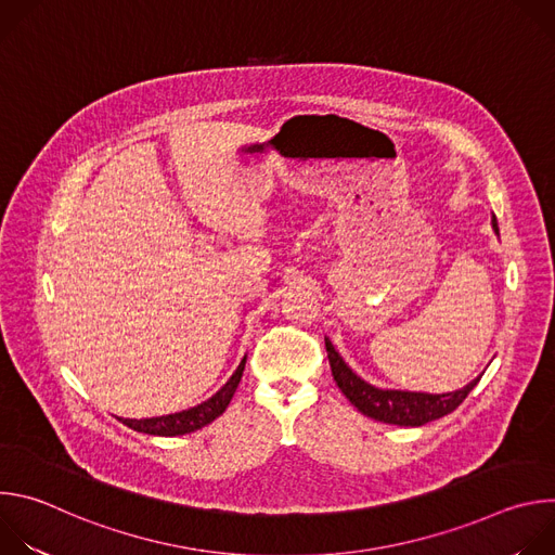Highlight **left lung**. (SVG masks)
<instances>
[{
	"label": "left lung",
	"instance_id": "obj_1",
	"mask_svg": "<svg viewBox=\"0 0 555 555\" xmlns=\"http://www.w3.org/2000/svg\"><path fill=\"white\" fill-rule=\"evenodd\" d=\"M492 228L499 234V223L496 217L492 219ZM327 347V358L332 364L334 379L338 388L345 392V398L366 417L384 422V424H395V426H424L433 420H439L454 409L467 398V392L479 384L481 375L477 379H472L467 386L452 390V392H415V390H384L375 388L373 384L364 382L358 377L347 362L340 358V353L334 349L332 340L325 338Z\"/></svg>",
	"mask_w": 555,
	"mask_h": 555
}]
</instances>
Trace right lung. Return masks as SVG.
<instances>
[{"instance_id":"add662e5","label":"right lung","mask_w":555,"mask_h":555,"mask_svg":"<svg viewBox=\"0 0 555 555\" xmlns=\"http://www.w3.org/2000/svg\"><path fill=\"white\" fill-rule=\"evenodd\" d=\"M244 369H246V356H244L242 364L236 366V371L232 373V377L212 395L210 400H206L189 411L163 415V417H151V420H122V424L138 433L155 435V437H176V435H186V433L199 430L206 424H210L212 420H217L228 409L236 386H240V382H242Z\"/></svg>"}]
</instances>
